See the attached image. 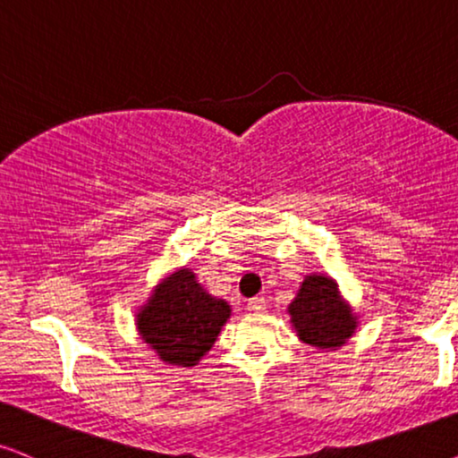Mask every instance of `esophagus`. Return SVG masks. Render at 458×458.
I'll return each instance as SVG.
<instances>
[{
    "mask_svg": "<svg viewBox=\"0 0 458 458\" xmlns=\"http://www.w3.org/2000/svg\"><path fill=\"white\" fill-rule=\"evenodd\" d=\"M248 310H252V312H263V310H265V299L263 297L248 299Z\"/></svg>",
    "mask_w": 458,
    "mask_h": 458,
    "instance_id": "esophagus-1",
    "label": "esophagus"
}]
</instances>
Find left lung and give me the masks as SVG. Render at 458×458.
<instances>
[{
    "mask_svg": "<svg viewBox=\"0 0 458 458\" xmlns=\"http://www.w3.org/2000/svg\"><path fill=\"white\" fill-rule=\"evenodd\" d=\"M289 314L299 340L320 350H337L357 329V316L344 301L337 282L323 274L306 276Z\"/></svg>",
    "mask_w": 458,
    "mask_h": 458,
    "instance_id": "obj_1",
    "label": "left lung"
}]
</instances>
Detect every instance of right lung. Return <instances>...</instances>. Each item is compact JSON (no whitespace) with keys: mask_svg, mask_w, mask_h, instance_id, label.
I'll use <instances>...</instances> for the list:
<instances>
[{"mask_svg":"<svg viewBox=\"0 0 458 458\" xmlns=\"http://www.w3.org/2000/svg\"><path fill=\"white\" fill-rule=\"evenodd\" d=\"M231 308L212 297L189 267L169 274L135 314L140 335L163 363L193 367L216 342Z\"/></svg>","mask_w":458,"mask_h":458,"instance_id":"1","label":"right lung"}]
</instances>
